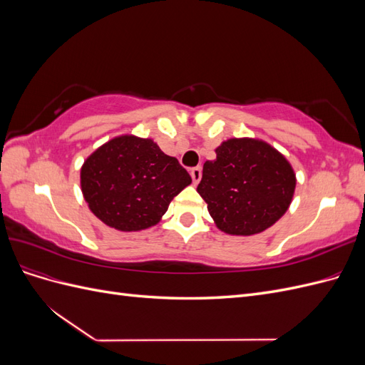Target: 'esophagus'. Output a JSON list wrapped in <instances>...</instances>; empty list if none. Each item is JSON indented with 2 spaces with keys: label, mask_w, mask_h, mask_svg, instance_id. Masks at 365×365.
Segmentation results:
<instances>
[{
  "label": "esophagus",
  "mask_w": 365,
  "mask_h": 365,
  "mask_svg": "<svg viewBox=\"0 0 365 365\" xmlns=\"http://www.w3.org/2000/svg\"><path fill=\"white\" fill-rule=\"evenodd\" d=\"M190 175H192V180H193V184H197L201 181V176H202V169L201 168H193L190 170Z\"/></svg>",
  "instance_id": "1"
}]
</instances>
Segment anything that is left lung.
<instances>
[{"mask_svg":"<svg viewBox=\"0 0 365 365\" xmlns=\"http://www.w3.org/2000/svg\"><path fill=\"white\" fill-rule=\"evenodd\" d=\"M205 161L197 193L216 227L252 236L274 225L292 202L297 178L291 163L267 141L230 138Z\"/></svg>","mask_w":365,"mask_h":365,"instance_id":"obj_1","label":"left lung"}]
</instances>
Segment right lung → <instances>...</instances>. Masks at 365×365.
Instances as JSON below:
<instances>
[{
	"label": "right lung",
	"instance_id": "right-lung-1",
	"mask_svg": "<svg viewBox=\"0 0 365 365\" xmlns=\"http://www.w3.org/2000/svg\"><path fill=\"white\" fill-rule=\"evenodd\" d=\"M192 182L178 160L152 138L120 135L88 157L81 187L91 212L118 231L157 225L173 197Z\"/></svg>",
	"mask_w": 365,
	"mask_h": 365
}]
</instances>
